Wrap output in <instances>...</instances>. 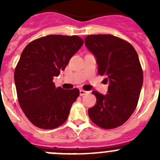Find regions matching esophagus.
I'll return each instance as SVG.
<instances>
[{
  "label": "esophagus",
  "mask_w": 160,
  "mask_h": 160,
  "mask_svg": "<svg viewBox=\"0 0 160 160\" xmlns=\"http://www.w3.org/2000/svg\"><path fill=\"white\" fill-rule=\"evenodd\" d=\"M88 93H89V91H86V90H80V95L81 96L85 95V94H88Z\"/></svg>",
  "instance_id": "34e87169"
}]
</instances>
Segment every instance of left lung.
<instances>
[{
    "mask_svg": "<svg viewBox=\"0 0 160 160\" xmlns=\"http://www.w3.org/2000/svg\"><path fill=\"white\" fill-rule=\"evenodd\" d=\"M85 45L95 57L98 73L109 82L107 94L92 92L97 101L89 117L100 128H116L131 117L139 98L143 74L138 56L129 42L111 34L88 35Z\"/></svg>",
    "mask_w": 160,
    "mask_h": 160,
    "instance_id": "obj_1",
    "label": "left lung"
}]
</instances>
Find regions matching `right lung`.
Here are the masks:
<instances>
[{
  "label": "right lung",
  "instance_id": "right-lung-1",
  "mask_svg": "<svg viewBox=\"0 0 160 160\" xmlns=\"http://www.w3.org/2000/svg\"><path fill=\"white\" fill-rule=\"evenodd\" d=\"M82 44L76 35H48L31 42L22 51L14 72L18 102L38 128L53 129L67 119L79 90L56 87L53 79Z\"/></svg>",
  "mask_w": 160,
  "mask_h": 160
}]
</instances>
